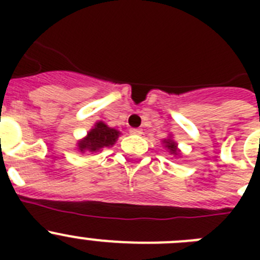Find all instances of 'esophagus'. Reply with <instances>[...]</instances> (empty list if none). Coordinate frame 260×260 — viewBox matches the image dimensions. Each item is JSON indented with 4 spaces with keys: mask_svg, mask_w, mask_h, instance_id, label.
<instances>
[{
    "mask_svg": "<svg viewBox=\"0 0 260 260\" xmlns=\"http://www.w3.org/2000/svg\"><path fill=\"white\" fill-rule=\"evenodd\" d=\"M130 133L135 135H141L142 134V130L141 128H130Z\"/></svg>",
    "mask_w": 260,
    "mask_h": 260,
    "instance_id": "1",
    "label": "esophagus"
}]
</instances>
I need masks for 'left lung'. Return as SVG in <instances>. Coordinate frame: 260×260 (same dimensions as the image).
Masks as SVG:
<instances>
[{
    "mask_svg": "<svg viewBox=\"0 0 260 260\" xmlns=\"http://www.w3.org/2000/svg\"><path fill=\"white\" fill-rule=\"evenodd\" d=\"M164 143H165V147H168V150L171 151L173 155H177V146H176V143H174V142L164 141Z\"/></svg>",
    "mask_w": 260,
    "mask_h": 260,
    "instance_id": "1",
    "label": "left lung"
}]
</instances>
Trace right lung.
<instances>
[{
    "label": "right lung",
    "instance_id": "1",
    "mask_svg": "<svg viewBox=\"0 0 260 260\" xmlns=\"http://www.w3.org/2000/svg\"><path fill=\"white\" fill-rule=\"evenodd\" d=\"M119 132L114 130L112 127H108L104 122H98L95 127L88 133L86 139L80 141L78 143V150L80 152H86V151H91V152H96V151L102 150L104 147L113 146L114 142L118 138Z\"/></svg>",
    "mask_w": 260,
    "mask_h": 260
}]
</instances>
